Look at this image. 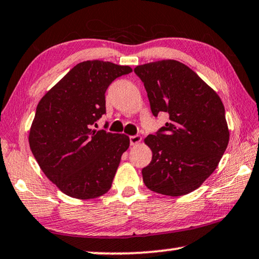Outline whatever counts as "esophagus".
<instances>
[{
  "label": "esophagus",
  "instance_id": "obj_1",
  "mask_svg": "<svg viewBox=\"0 0 259 259\" xmlns=\"http://www.w3.org/2000/svg\"><path fill=\"white\" fill-rule=\"evenodd\" d=\"M129 140H130V145H136L142 141V137L140 135H134V136L129 137Z\"/></svg>",
  "mask_w": 259,
  "mask_h": 259
}]
</instances>
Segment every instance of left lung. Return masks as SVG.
<instances>
[{"label":"left lung","mask_w":259,"mask_h":259,"mask_svg":"<svg viewBox=\"0 0 259 259\" xmlns=\"http://www.w3.org/2000/svg\"><path fill=\"white\" fill-rule=\"evenodd\" d=\"M144 83L153 116L169 122L145 138L152 160L142 169L150 190L179 196L193 192L218 167L229 142L219 95L186 65L160 60L134 69Z\"/></svg>","instance_id":"8db88e82"}]
</instances>
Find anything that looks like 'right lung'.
<instances>
[{
  "label": "right lung",
  "mask_w": 259,
  "mask_h": 259,
  "mask_svg": "<svg viewBox=\"0 0 259 259\" xmlns=\"http://www.w3.org/2000/svg\"><path fill=\"white\" fill-rule=\"evenodd\" d=\"M131 71L110 61H83L38 103L30 149L45 176L66 195L87 200L110 190L130 141L94 126L106 114L107 88Z\"/></svg>",
  "instance_id": "add662e5"
}]
</instances>
